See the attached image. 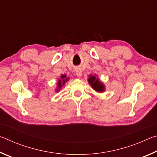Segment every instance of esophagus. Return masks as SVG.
Instances as JSON below:
<instances>
[{"label": "esophagus", "instance_id": "1", "mask_svg": "<svg viewBox=\"0 0 157 157\" xmlns=\"http://www.w3.org/2000/svg\"><path fill=\"white\" fill-rule=\"evenodd\" d=\"M75 74L78 78H80L82 75V71L80 68H75Z\"/></svg>", "mask_w": 157, "mask_h": 157}]
</instances>
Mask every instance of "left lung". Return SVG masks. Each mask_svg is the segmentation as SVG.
<instances>
[{
  "label": "left lung",
  "mask_w": 157,
  "mask_h": 157,
  "mask_svg": "<svg viewBox=\"0 0 157 157\" xmlns=\"http://www.w3.org/2000/svg\"><path fill=\"white\" fill-rule=\"evenodd\" d=\"M89 84L91 85V88L98 93H103L105 91V86L103 82L100 80L97 75H90L88 79Z\"/></svg>",
  "instance_id": "obj_1"
}]
</instances>
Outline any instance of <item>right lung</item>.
I'll return each mask as SVG.
<instances>
[{
    "mask_svg": "<svg viewBox=\"0 0 157 157\" xmlns=\"http://www.w3.org/2000/svg\"><path fill=\"white\" fill-rule=\"evenodd\" d=\"M69 80V78L66 77V75H62L60 76V78L58 79L57 83V87L55 89V91L59 92L60 89L62 88V86Z\"/></svg>",
    "mask_w": 157,
    "mask_h": 157,
    "instance_id": "add662e5",
    "label": "right lung"
}]
</instances>
